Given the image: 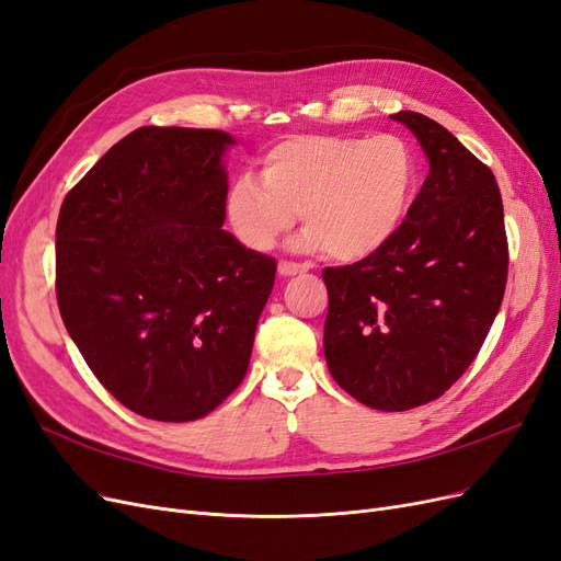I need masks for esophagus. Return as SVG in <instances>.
Wrapping results in <instances>:
<instances>
[{
    "instance_id": "esophagus-1",
    "label": "esophagus",
    "mask_w": 561,
    "mask_h": 561,
    "mask_svg": "<svg viewBox=\"0 0 561 561\" xmlns=\"http://www.w3.org/2000/svg\"><path fill=\"white\" fill-rule=\"evenodd\" d=\"M307 271H311V264L304 262V264H297V262H280L278 264V274L283 278H290V276H297V274H307Z\"/></svg>"
}]
</instances>
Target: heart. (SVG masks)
Returning <instances> with one entry per match:
<instances>
[{
  "mask_svg": "<svg viewBox=\"0 0 561 561\" xmlns=\"http://www.w3.org/2000/svg\"><path fill=\"white\" fill-rule=\"evenodd\" d=\"M419 165L398 135H295L262 159V182L239 175L225 213L243 245L266 252L304 213L299 245L358 262L386 248L414 201Z\"/></svg>",
  "mask_w": 561,
  "mask_h": 561,
  "instance_id": "1",
  "label": "heart"
}]
</instances>
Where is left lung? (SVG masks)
I'll return each mask as SVG.
<instances>
[{"label": "left lung", "instance_id": "1", "mask_svg": "<svg viewBox=\"0 0 561 561\" xmlns=\"http://www.w3.org/2000/svg\"><path fill=\"white\" fill-rule=\"evenodd\" d=\"M431 171L386 248L328 266L322 348L355 400L404 412L437 400L480 353L507 278L503 201L494 173L433 118L398 112Z\"/></svg>", "mask_w": 561, "mask_h": 561}]
</instances>
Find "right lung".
<instances>
[{"label":"right lung","instance_id":"1","mask_svg":"<svg viewBox=\"0 0 561 561\" xmlns=\"http://www.w3.org/2000/svg\"><path fill=\"white\" fill-rule=\"evenodd\" d=\"M225 130L145 126L65 196L56 295L98 381L154 421L210 414L243 381L276 262L225 225Z\"/></svg>","mask_w":561,"mask_h":561}]
</instances>
